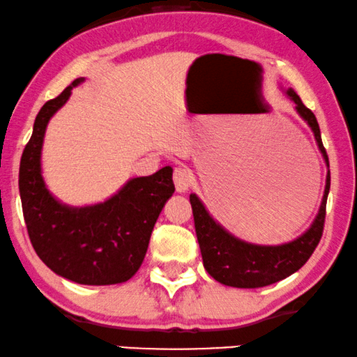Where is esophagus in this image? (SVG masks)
<instances>
[{
	"label": "esophagus",
	"instance_id": "34e87169",
	"mask_svg": "<svg viewBox=\"0 0 357 357\" xmlns=\"http://www.w3.org/2000/svg\"><path fill=\"white\" fill-rule=\"evenodd\" d=\"M173 181H174V188L178 192H186L189 186L192 183V174L191 171L186 168H176L173 173Z\"/></svg>",
	"mask_w": 357,
	"mask_h": 357
}]
</instances>
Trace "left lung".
<instances>
[{
	"label": "left lung",
	"instance_id": "obj_1",
	"mask_svg": "<svg viewBox=\"0 0 357 357\" xmlns=\"http://www.w3.org/2000/svg\"><path fill=\"white\" fill-rule=\"evenodd\" d=\"M287 97L295 103V110L306 121L317 139L318 150L321 151L324 163L328 166L326 186L318 214L306 231L290 242L280 245H260V243L245 242L232 236L224 229L202 204L196 194L189 196L192 206L194 227H196L197 242L202 255V264L207 273L219 283L236 288H260L277 283L280 280L290 277L291 273L306 264L323 234L324 215H326V201L329 194V161L326 150L321 142V133L313 112L306 108L293 89H283Z\"/></svg>",
	"mask_w": 357,
	"mask_h": 357
}]
</instances>
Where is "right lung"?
<instances>
[{
    "label": "right lung",
    "instance_id": "right-lung-1",
    "mask_svg": "<svg viewBox=\"0 0 357 357\" xmlns=\"http://www.w3.org/2000/svg\"><path fill=\"white\" fill-rule=\"evenodd\" d=\"M84 80L75 79L36 116L20 165L22 214L36 254L54 273L80 285H115L132 278L145 259L158 215L174 192L173 168L128 179L97 204L75 207L54 197L40 165L44 135Z\"/></svg>",
    "mask_w": 357,
    "mask_h": 357
}]
</instances>
